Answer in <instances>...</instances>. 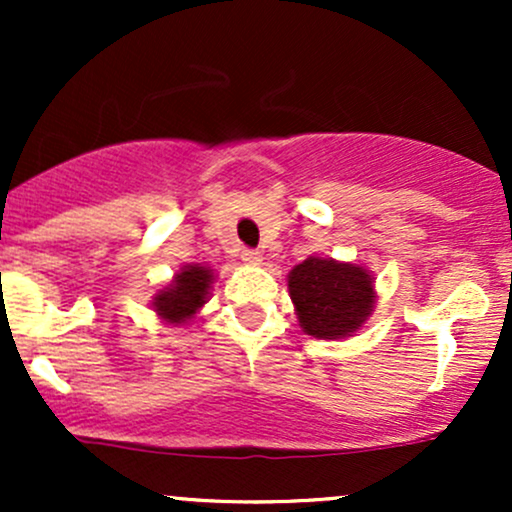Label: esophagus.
<instances>
[{"label":"esophagus","instance_id":"esophagus-1","mask_svg":"<svg viewBox=\"0 0 512 512\" xmlns=\"http://www.w3.org/2000/svg\"><path fill=\"white\" fill-rule=\"evenodd\" d=\"M240 257H243V262H248V264H260L262 262L260 252L252 250V248H245L243 252H240Z\"/></svg>","mask_w":512,"mask_h":512}]
</instances>
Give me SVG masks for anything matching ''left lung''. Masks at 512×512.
I'll return each mask as SVG.
<instances>
[{
    "instance_id": "8db88e82",
    "label": "left lung",
    "mask_w": 512,
    "mask_h": 512,
    "mask_svg": "<svg viewBox=\"0 0 512 512\" xmlns=\"http://www.w3.org/2000/svg\"><path fill=\"white\" fill-rule=\"evenodd\" d=\"M291 301L303 332L317 339L349 337L373 310V279L363 267L308 257L289 274Z\"/></svg>"
}]
</instances>
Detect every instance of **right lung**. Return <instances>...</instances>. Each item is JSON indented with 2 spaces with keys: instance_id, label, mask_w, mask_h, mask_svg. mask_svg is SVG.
<instances>
[{
  "instance_id": "1",
  "label": "right lung",
  "mask_w": 512,
  "mask_h": 512,
  "mask_svg": "<svg viewBox=\"0 0 512 512\" xmlns=\"http://www.w3.org/2000/svg\"><path fill=\"white\" fill-rule=\"evenodd\" d=\"M211 269L199 264H187L180 274H175L173 284L154 298L156 313L166 322H185L207 303V293L211 286Z\"/></svg>"
}]
</instances>
